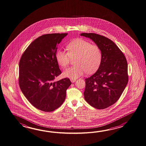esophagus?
Segmentation results:
<instances>
[{
    "label": "esophagus",
    "instance_id": "esophagus-1",
    "mask_svg": "<svg viewBox=\"0 0 146 146\" xmlns=\"http://www.w3.org/2000/svg\"><path fill=\"white\" fill-rule=\"evenodd\" d=\"M70 80L72 81V83H74L76 81V79H70Z\"/></svg>",
    "mask_w": 146,
    "mask_h": 146
}]
</instances>
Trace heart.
I'll list each match as a JSON object with an SVG mask.
<instances>
[{
	"label": "heart",
	"mask_w": 146,
	"mask_h": 146,
	"mask_svg": "<svg viewBox=\"0 0 146 146\" xmlns=\"http://www.w3.org/2000/svg\"><path fill=\"white\" fill-rule=\"evenodd\" d=\"M68 52L58 50L56 59L58 64L62 68L67 67L71 58H76V66L65 69L62 76L70 79H76L87 72L92 74L96 72L102 60V52L99 47L91 44L83 38H77L67 45Z\"/></svg>",
	"instance_id": "1"
}]
</instances>
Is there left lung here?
Returning a JSON list of instances; mask_svg holds the SVG:
<instances>
[{
  "label": "left lung",
  "mask_w": 146,
  "mask_h": 146,
  "mask_svg": "<svg viewBox=\"0 0 146 146\" xmlns=\"http://www.w3.org/2000/svg\"><path fill=\"white\" fill-rule=\"evenodd\" d=\"M80 35L93 40L102 52L98 70L85 79L84 99L96 109H106L117 102L127 86V60L117 46L108 38L92 33H82Z\"/></svg>",
  "instance_id": "left-lung-1"
}]
</instances>
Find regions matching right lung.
<instances>
[{"mask_svg": "<svg viewBox=\"0 0 146 146\" xmlns=\"http://www.w3.org/2000/svg\"><path fill=\"white\" fill-rule=\"evenodd\" d=\"M68 33L44 34L31 43L19 62V86L32 106L44 112H52L62 106L69 78L54 82L62 73L56 59L57 45Z\"/></svg>", "mask_w": 146, "mask_h": 146, "instance_id": "right-lung-1", "label": "right lung"}]
</instances>
